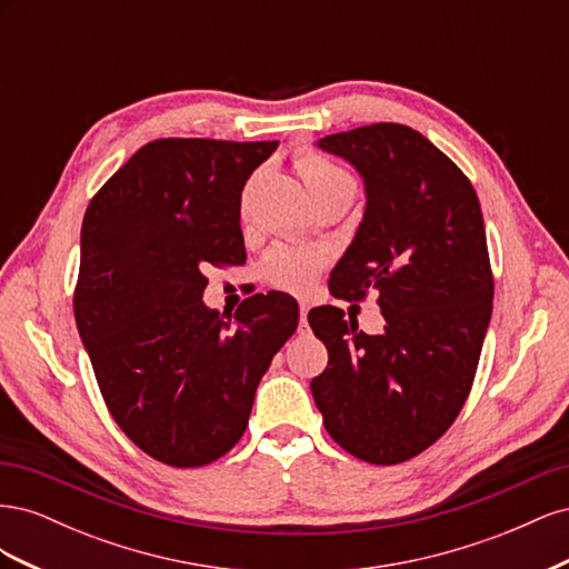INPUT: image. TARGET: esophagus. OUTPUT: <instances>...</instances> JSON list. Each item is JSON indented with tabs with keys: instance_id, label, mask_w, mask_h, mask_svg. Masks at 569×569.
<instances>
[{
	"instance_id": "34e87169",
	"label": "esophagus",
	"mask_w": 569,
	"mask_h": 569,
	"mask_svg": "<svg viewBox=\"0 0 569 569\" xmlns=\"http://www.w3.org/2000/svg\"><path fill=\"white\" fill-rule=\"evenodd\" d=\"M299 313H301V320H299V332L303 335V332H308V320H306V316H308V306H306V303H301V306H299Z\"/></svg>"
}]
</instances>
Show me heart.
I'll list each match as a JSON object with an SVG mask.
<instances>
[{"mask_svg": "<svg viewBox=\"0 0 569 569\" xmlns=\"http://www.w3.org/2000/svg\"><path fill=\"white\" fill-rule=\"evenodd\" d=\"M297 170L316 201L339 192L351 197L356 194V182L347 170L337 166L332 159L322 157L316 149L303 147L297 151ZM325 263V251L301 247H274L263 261V278L272 287H280L287 291H306L313 284L316 274Z\"/></svg>", "mask_w": 569, "mask_h": 569, "instance_id": "heart-1", "label": "heart"}]
</instances>
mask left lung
Returning <instances> with one entry per match:
<instances>
[{
	"mask_svg": "<svg viewBox=\"0 0 569 569\" xmlns=\"http://www.w3.org/2000/svg\"><path fill=\"white\" fill-rule=\"evenodd\" d=\"M318 147L347 159L368 197L330 291L347 301L375 291L387 325L366 335L341 308H313L330 360L311 391L343 451L396 465L429 449L472 389L493 308L485 218L468 176L408 126H363Z\"/></svg>",
	"mask_w": 569,
	"mask_h": 569,
	"instance_id": "obj_1",
	"label": "left lung"
}]
</instances>
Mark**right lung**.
Masks as SVG:
<instances>
[{
	"label": "right lung",
	"mask_w": 569,
	"mask_h": 569,
	"mask_svg": "<svg viewBox=\"0 0 569 569\" xmlns=\"http://www.w3.org/2000/svg\"><path fill=\"white\" fill-rule=\"evenodd\" d=\"M278 142L163 137L92 197L80 232L76 325L111 418L170 468L226 456L256 387L297 332L299 306L256 295L226 320L206 308L209 266L247 261L242 189Z\"/></svg>",
	"instance_id": "add662e5"
}]
</instances>
